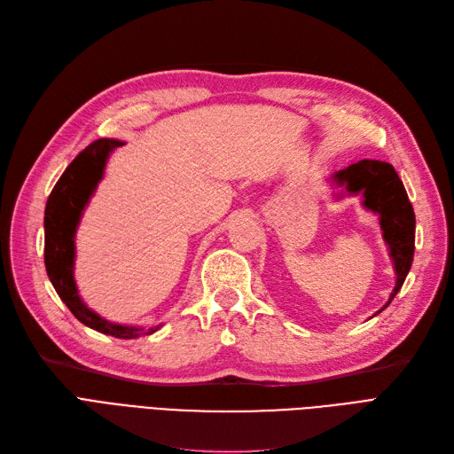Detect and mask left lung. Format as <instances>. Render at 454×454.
Here are the masks:
<instances>
[{"instance_id": "left-lung-1", "label": "left lung", "mask_w": 454, "mask_h": 454, "mask_svg": "<svg viewBox=\"0 0 454 454\" xmlns=\"http://www.w3.org/2000/svg\"><path fill=\"white\" fill-rule=\"evenodd\" d=\"M328 181L333 188H341V192H333L335 200L360 196L362 207L379 218V226H381L383 239L388 247V256L394 266V275H396V283H394L388 301L377 311L381 313L398 294L413 264L415 213L411 201L407 198L398 173L390 164L379 162V160H360L356 164L332 173Z\"/></svg>"}]
</instances>
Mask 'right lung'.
Here are the masks:
<instances>
[{
  "instance_id": "add662e5",
  "label": "right lung",
  "mask_w": 454,
  "mask_h": 454,
  "mask_svg": "<svg viewBox=\"0 0 454 454\" xmlns=\"http://www.w3.org/2000/svg\"><path fill=\"white\" fill-rule=\"evenodd\" d=\"M122 145L119 139L94 141L73 160L52 188L45 207V268L56 294L84 326L119 340H136L139 335L154 333L162 325L143 328L111 323L84 303L75 281V236L81 218L104 179L109 156Z\"/></svg>"
}]
</instances>
